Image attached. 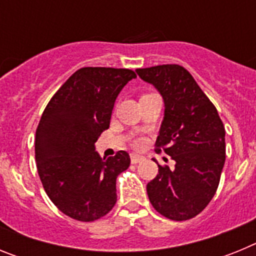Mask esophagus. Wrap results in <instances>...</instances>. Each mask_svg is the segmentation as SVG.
<instances>
[{
    "label": "esophagus",
    "instance_id": "obj_1",
    "mask_svg": "<svg viewBox=\"0 0 256 256\" xmlns=\"http://www.w3.org/2000/svg\"><path fill=\"white\" fill-rule=\"evenodd\" d=\"M144 158L142 155H138V154H130V162L133 164H137V162H141Z\"/></svg>",
    "mask_w": 256,
    "mask_h": 256
}]
</instances>
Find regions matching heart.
<instances>
[{"mask_svg": "<svg viewBox=\"0 0 256 256\" xmlns=\"http://www.w3.org/2000/svg\"><path fill=\"white\" fill-rule=\"evenodd\" d=\"M132 144L134 148H142V146L146 144V140H144V137H137V138L133 140Z\"/></svg>", "mask_w": 256, "mask_h": 256, "instance_id": "b5f03b06", "label": "heart"}]
</instances>
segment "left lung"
Here are the masks:
<instances>
[{"mask_svg":"<svg viewBox=\"0 0 256 256\" xmlns=\"http://www.w3.org/2000/svg\"><path fill=\"white\" fill-rule=\"evenodd\" d=\"M136 72L162 96L164 119L155 146L176 162L173 169L158 165L159 174L148 183V198L162 216L187 220L216 195L226 162L224 126L183 66L166 64Z\"/></svg>","mask_w":256,"mask_h":256,"instance_id":"left-lung-1","label":"left lung"}]
</instances>
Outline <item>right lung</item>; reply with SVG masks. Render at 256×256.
<instances>
[{"mask_svg":"<svg viewBox=\"0 0 256 256\" xmlns=\"http://www.w3.org/2000/svg\"><path fill=\"white\" fill-rule=\"evenodd\" d=\"M136 73L82 68L58 88L36 132V162L47 196L65 216L94 222L116 202V177L130 158L118 151L105 160L94 144L110 126L115 100Z\"/></svg>","mask_w":256,"mask_h":256,"instance_id":"obj_1","label":"right lung"}]
</instances>
